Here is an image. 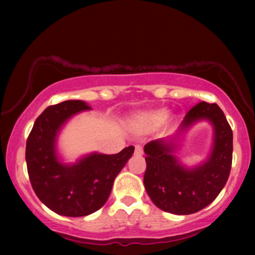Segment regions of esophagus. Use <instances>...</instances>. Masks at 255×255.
<instances>
[{
  "instance_id": "34e87169",
  "label": "esophagus",
  "mask_w": 255,
  "mask_h": 255,
  "mask_svg": "<svg viewBox=\"0 0 255 255\" xmlns=\"http://www.w3.org/2000/svg\"><path fill=\"white\" fill-rule=\"evenodd\" d=\"M134 154L135 155H142V148H141L140 145H135Z\"/></svg>"
}]
</instances>
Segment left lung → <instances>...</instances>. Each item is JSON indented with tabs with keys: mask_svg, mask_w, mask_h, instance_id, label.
I'll list each match as a JSON object with an SVG mask.
<instances>
[{
	"mask_svg": "<svg viewBox=\"0 0 255 255\" xmlns=\"http://www.w3.org/2000/svg\"><path fill=\"white\" fill-rule=\"evenodd\" d=\"M201 120L214 128L207 159L188 167L175 154L179 135ZM233 134L225 115L216 103L201 102L188 111L176 134L144 146V186L153 203L175 215H190L208 207L224 188L232 165Z\"/></svg>",
	"mask_w": 255,
	"mask_h": 255,
	"instance_id": "1",
	"label": "left lung"
}]
</instances>
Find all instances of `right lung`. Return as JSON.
<instances>
[{
	"instance_id": "1",
	"label": "right lung",
	"mask_w": 255,
	"mask_h": 255,
	"mask_svg": "<svg viewBox=\"0 0 255 255\" xmlns=\"http://www.w3.org/2000/svg\"><path fill=\"white\" fill-rule=\"evenodd\" d=\"M87 110L92 108L80 100L46 108L26 140L25 160L34 193L48 209L66 217L88 216L102 208L115 179L134 151L128 146L117 154L94 152L76 162H62L58 135L72 117Z\"/></svg>"
}]
</instances>
